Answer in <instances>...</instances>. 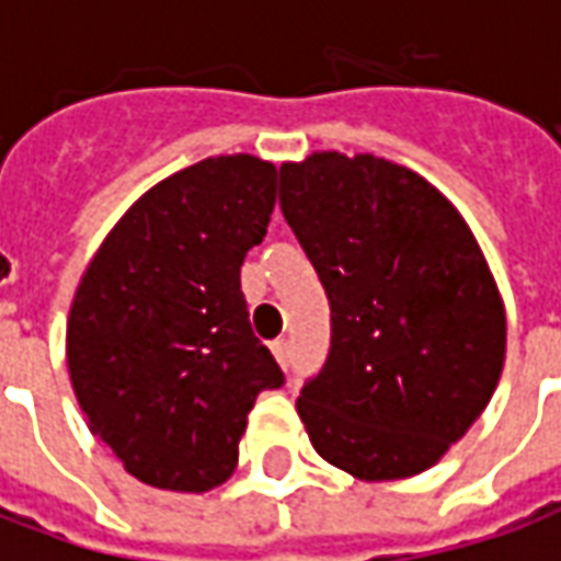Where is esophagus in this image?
Segmentation results:
<instances>
[{
  "label": "esophagus",
  "mask_w": 561,
  "mask_h": 561,
  "mask_svg": "<svg viewBox=\"0 0 561 561\" xmlns=\"http://www.w3.org/2000/svg\"><path fill=\"white\" fill-rule=\"evenodd\" d=\"M270 348H273V354H276V360L282 366H288V360H291V345H288V340H276Z\"/></svg>",
  "instance_id": "obj_1"
}]
</instances>
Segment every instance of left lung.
<instances>
[{"instance_id":"left-lung-1","label":"left lung","mask_w":561,"mask_h":561,"mask_svg":"<svg viewBox=\"0 0 561 561\" xmlns=\"http://www.w3.org/2000/svg\"><path fill=\"white\" fill-rule=\"evenodd\" d=\"M279 207L330 300V354L297 400L309 442L357 481L445 457L505 366V304L474 233L421 173L321 149L279 168Z\"/></svg>"}]
</instances>
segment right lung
Wrapping results in <instances>:
<instances>
[{"instance_id":"obj_1","label":"right lung","mask_w":561,"mask_h":561,"mask_svg":"<svg viewBox=\"0 0 561 561\" xmlns=\"http://www.w3.org/2000/svg\"><path fill=\"white\" fill-rule=\"evenodd\" d=\"M273 207V161H197L144 192L80 276L71 388L90 433L149 486L207 493L228 481L257 393L285 381L240 291Z\"/></svg>"}]
</instances>
